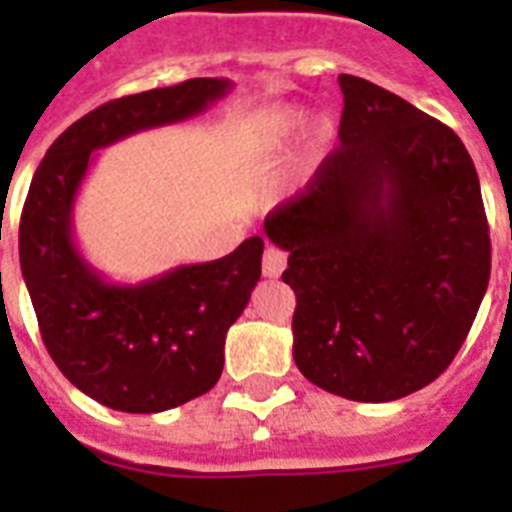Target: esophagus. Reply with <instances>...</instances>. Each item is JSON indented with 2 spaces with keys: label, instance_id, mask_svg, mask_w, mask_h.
Returning <instances> with one entry per match:
<instances>
[{
  "label": "esophagus",
  "instance_id": "1",
  "mask_svg": "<svg viewBox=\"0 0 512 512\" xmlns=\"http://www.w3.org/2000/svg\"><path fill=\"white\" fill-rule=\"evenodd\" d=\"M286 268V252L270 244L263 255V276L265 278H278Z\"/></svg>",
  "mask_w": 512,
  "mask_h": 512
}]
</instances>
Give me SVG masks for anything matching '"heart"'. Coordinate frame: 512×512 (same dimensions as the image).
<instances>
[{
	"mask_svg": "<svg viewBox=\"0 0 512 512\" xmlns=\"http://www.w3.org/2000/svg\"><path fill=\"white\" fill-rule=\"evenodd\" d=\"M304 122V114L296 106H273V109L263 111L260 117H257L255 124V132H257V140L263 145L265 150H281L291 143L299 132ZM330 137V124L320 122L315 124L312 130H309V150L315 153L325 140Z\"/></svg>",
	"mask_w": 512,
	"mask_h": 512,
	"instance_id": "b5f03b06",
	"label": "heart"
}]
</instances>
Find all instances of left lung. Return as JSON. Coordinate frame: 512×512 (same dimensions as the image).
I'll return each instance as SVG.
<instances>
[{
    "label": "left lung",
    "instance_id": "left-lung-1",
    "mask_svg": "<svg viewBox=\"0 0 512 512\" xmlns=\"http://www.w3.org/2000/svg\"><path fill=\"white\" fill-rule=\"evenodd\" d=\"M338 85L341 145L265 234L289 252L299 372L349 401H398L437 380L474 325L487 213L450 127L364 77Z\"/></svg>",
    "mask_w": 512,
    "mask_h": 512
}]
</instances>
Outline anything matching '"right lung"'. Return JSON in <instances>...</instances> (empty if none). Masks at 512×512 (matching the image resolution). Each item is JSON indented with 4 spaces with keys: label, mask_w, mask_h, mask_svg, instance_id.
I'll return each mask as SVG.
<instances>
[{
    "label": "right lung",
    "mask_w": 512,
    "mask_h": 512,
    "mask_svg": "<svg viewBox=\"0 0 512 512\" xmlns=\"http://www.w3.org/2000/svg\"><path fill=\"white\" fill-rule=\"evenodd\" d=\"M229 90L226 77H195L114 98L67 127L33 174L20 268L41 338L62 375L109 409L158 414L216 385L226 333L260 281L265 244L249 236L213 263L179 265L137 286L109 283L72 239L77 190L93 150L197 117Z\"/></svg>",
    "instance_id": "add662e5"
}]
</instances>
